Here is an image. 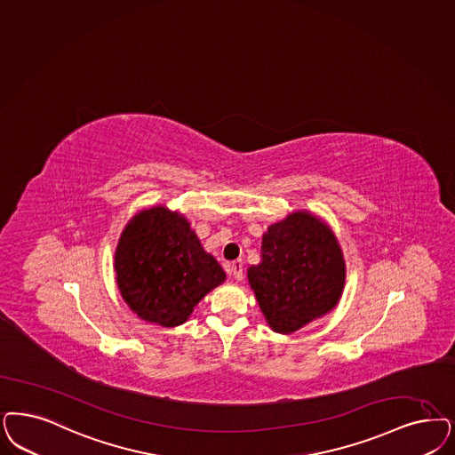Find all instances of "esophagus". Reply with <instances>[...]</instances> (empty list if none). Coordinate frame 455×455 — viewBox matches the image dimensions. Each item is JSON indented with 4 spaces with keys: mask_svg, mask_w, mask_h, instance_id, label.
I'll list each match as a JSON object with an SVG mask.
<instances>
[{
    "mask_svg": "<svg viewBox=\"0 0 455 455\" xmlns=\"http://www.w3.org/2000/svg\"><path fill=\"white\" fill-rule=\"evenodd\" d=\"M230 274L234 275L235 281H242V277H243V264H242V260H235V262L230 264Z\"/></svg>",
    "mask_w": 455,
    "mask_h": 455,
    "instance_id": "1",
    "label": "esophagus"
}]
</instances>
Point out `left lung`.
Returning <instances> with one entry per match:
<instances>
[{"mask_svg": "<svg viewBox=\"0 0 455 455\" xmlns=\"http://www.w3.org/2000/svg\"><path fill=\"white\" fill-rule=\"evenodd\" d=\"M260 257V264L247 268V279L270 330L292 334L338 306L345 255L321 217L296 210L268 225Z\"/></svg>", "mask_w": 455, "mask_h": 455, "instance_id": "1", "label": "left lung"}]
</instances>
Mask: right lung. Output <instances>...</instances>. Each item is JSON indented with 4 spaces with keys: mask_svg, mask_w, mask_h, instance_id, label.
<instances>
[{
    "mask_svg": "<svg viewBox=\"0 0 455 455\" xmlns=\"http://www.w3.org/2000/svg\"><path fill=\"white\" fill-rule=\"evenodd\" d=\"M114 270L131 311L163 328L187 323L195 306L227 279L188 219L164 204L144 208L125 223Z\"/></svg>",
    "mask_w": 455,
    "mask_h": 455,
    "instance_id": "1",
    "label": "right lung"
}]
</instances>
